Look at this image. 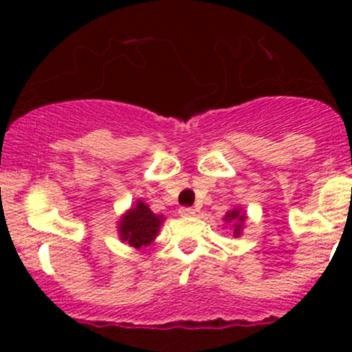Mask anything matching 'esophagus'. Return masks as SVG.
I'll return each mask as SVG.
<instances>
[{
  "label": "esophagus",
  "mask_w": 352,
  "mask_h": 352,
  "mask_svg": "<svg viewBox=\"0 0 352 352\" xmlns=\"http://www.w3.org/2000/svg\"><path fill=\"white\" fill-rule=\"evenodd\" d=\"M179 214L182 216V218H190V216L196 214V209H192V208H180L179 209Z\"/></svg>",
  "instance_id": "34e87169"
}]
</instances>
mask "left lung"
Segmentation results:
<instances>
[{
  "label": "left lung",
  "mask_w": 352,
  "mask_h": 352,
  "mask_svg": "<svg viewBox=\"0 0 352 352\" xmlns=\"http://www.w3.org/2000/svg\"><path fill=\"white\" fill-rule=\"evenodd\" d=\"M245 218H247V216L242 214V212H240V209H233V211L226 212L225 221L233 223V236H239L240 235V232H242V225H243Z\"/></svg>",
  "instance_id": "1"
}]
</instances>
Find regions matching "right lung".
<instances>
[{
    "label": "right lung",
    "mask_w": 352,
    "mask_h": 352,
    "mask_svg": "<svg viewBox=\"0 0 352 352\" xmlns=\"http://www.w3.org/2000/svg\"><path fill=\"white\" fill-rule=\"evenodd\" d=\"M162 214H155L150 206L143 201H138L119 221L120 240L129 243L131 247L141 248L150 245L158 235L160 226L163 223Z\"/></svg>",
    "instance_id": "add662e5"
}]
</instances>
